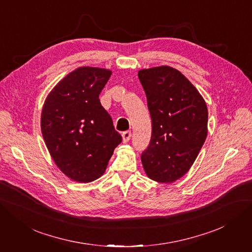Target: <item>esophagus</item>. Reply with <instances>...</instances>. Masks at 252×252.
<instances>
[{"label":"esophagus","mask_w":252,"mask_h":252,"mask_svg":"<svg viewBox=\"0 0 252 252\" xmlns=\"http://www.w3.org/2000/svg\"><path fill=\"white\" fill-rule=\"evenodd\" d=\"M122 138H123V142L124 143L129 142V140H130V138H131V131H125V132H123V134H122Z\"/></svg>","instance_id":"obj_1"}]
</instances>
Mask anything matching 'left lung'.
Wrapping results in <instances>:
<instances>
[{
    "label": "left lung",
    "mask_w": 252,
    "mask_h": 252,
    "mask_svg": "<svg viewBox=\"0 0 252 252\" xmlns=\"http://www.w3.org/2000/svg\"><path fill=\"white\" fill-rule=\"evenodd\" d=\"M147 97L152 132L141 156L148 178L171 183L192 166L207 136L208 110L189 80L169 66L138 73Z\"/></svg>",
    "instance_id": "1"
}]
</instances>
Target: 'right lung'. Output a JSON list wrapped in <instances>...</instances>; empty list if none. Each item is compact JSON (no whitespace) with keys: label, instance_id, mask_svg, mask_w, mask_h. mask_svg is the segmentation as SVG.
Segmentation results:
<instances>
[{"label":"right lung","instance_id":"1","mask_svg":"<svg viewBox=\"0 0 252 252\" xmlns=\"http://www.w3.org/2000/svg\"><path fill=\"white\" fill-rule=\"evenodd\" d=\"M110 75L104 68L79 67L57 84L43 106L45 144L60 170L75 182L100 178L122 142L98 98Z\"/></svg>","mask_w":252,"mask_h":252}]
</instances>
